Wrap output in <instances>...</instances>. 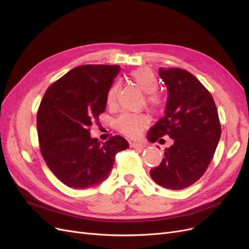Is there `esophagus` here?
I'll return each mask as SVG.
<instances>
[{"label": "esophagus", "mask_w": 249, "mask_h": 249, "mask_svg": "<svg viewBox=\"0 0 249 249\" xmlns=\"http://www.w3.org/2000/svg\"><path fill=\"white\" fill-rule=\"evenodd\" d=\"M131 147L136 149H143L145 147V144L141 143V142H133V143H131Z\"/></svg>", "instance_id": "obj_1"}]
</instances>
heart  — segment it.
<instances>
[{
  "mask_svg": "<svg viewBox=\"0 0 249 249\" xmlns=\"http://www.w3.org/2000/svg\"><path fill=\"white\" fill-rule=\"evenodd\" d=\"M130 79L137 87L143 90L145 94H148L147 101L152 107H159L161 104V100L160 96L155 93L159 88L158 78L155 77L154 73L150 69L141 68L134 70L129 74ZM119 88L117 84H113L108 89L107 93V104L109 106H115L117 103ZM149 122V118L145 115H122L117 120V127L118 128L126 133L128 136L134 137L138 136L141 130L145 128Z\"/></svg>",
  "mask_w": 249,
  "mask_h": 249,
  "instance_id": "heart-1",
  "label": "heart"
}]
</instances>
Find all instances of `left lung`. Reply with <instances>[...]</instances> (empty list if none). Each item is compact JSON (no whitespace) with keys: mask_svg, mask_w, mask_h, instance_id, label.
I'll use <instances>...</instances> for the list:
<instances>
[{"mask_svg":"<svg viewBox=\"0 0 249 249\" xmlns=\"http://www.w3.org/2000/svg\"><path fill=\"white\" fill-rule=\"evenodd\" d=\"M167 85L165 116L147 134L154 143L169 136L160 165L150 170L151 178L170 190H181L196 182L207 171L221 137L217 107L210 91L197 78L178 68L159 69Z\"/></svg>","mask_w":249,"mask_h":249,"instance_id":"8db88e82","label":"left lung"}]
</instances>
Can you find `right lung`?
I'll use <instances>...</instances> for the list:
<instances>
[{"instance_id":"1","label":"right lung","mask_w":249,"mask_h":249,"mask_svg":"<svg viewBox=\"0 0 249 249\" xmlns=\"http://www.w3.org/2000/svg\"><path fill=\"white\" fill-rule=\"evenodd\" d=\"M119 66L74 68L50 87L37 111V133L47 166L74 189L97 186L107 178L115 156L128 148L120 136L105 143L90 137L89 127L104 112Z\"/></svg>"}]
</instances>
